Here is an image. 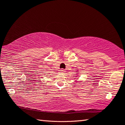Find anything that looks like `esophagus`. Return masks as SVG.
<instances>
[{
	"label": "esophagus",
	"instance_id": "obj_1",
	"mask_svg": "<svg viewBox=\"0 0 125 125\" xmlns=\"http://www.w3.org/2000/svg\"><path fill=\"white\" fill-rule=\"evenodd\" d=\"M64 72H65V70L64 69H61V70H60V73H64Z\"/></svg>",
	"mask_w": 125,
	"mask_h": 125
}]
</instances>
